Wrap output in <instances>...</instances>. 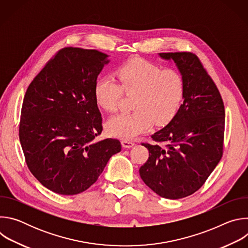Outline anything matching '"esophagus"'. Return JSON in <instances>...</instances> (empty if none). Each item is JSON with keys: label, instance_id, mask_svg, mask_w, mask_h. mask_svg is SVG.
I'll use <instances>...</instances> for the list:
<instances>
[{"label": "esophagus", "instance_id": "obj_1", "mask_svg": "<svg viewBox=\"0 0 248 248\" xmlns=\"http://www.w3.org/2000/svg\"><path fill=\"white\" fill-rule=\"evenodd\" d=\"M122 145L124 148H131L134 146V142H132V141L127 140V139H124V140H122Z\"/></svg>", "mask_w": 248, "mask_h": 248}]
</instances>
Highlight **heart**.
<instances>
[{
	"label": "heart",
	"mask_w": 248,
	"mask_h": 248,
	"mask_svg": "<svg viewBox=\"0 0 248 248\" xmlns=\"http://www.w3.org/2000/svg\"><path fill=\"white\" fill-rule=\"evenodd\" d=\"M185 93L182 75L174 69H162L145 60L134 59L124 63L117 73V81L99 78L94 95L99 107L107 112L120 109L124 94L133 96L128 114L112 117L107 123L109 133L131 139L153 124L169 123L179 111Z\"/></svg>",
	"instance_id": "1"
}]
</instances>
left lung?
Masks as SVG:
<instances>
[{"instance_id": "8db88e82", "label": "left lung", "mask_w": 248, "mask_h": 248, "mask_svg": "<svg viewBox=\"0 0 248 248\" xmlns=\"http://www.w3.org/2000/svg\"><path fill=\"white\" fill-rule=\"evenodd\" d=\"M172 60L184 78V103L162 129L142 143L148 151L140 178L164 198L180 199L197 191L223 156L225 107L221 94L199 58L190 52L160 53Z\"/></svg>"}]
</instances>
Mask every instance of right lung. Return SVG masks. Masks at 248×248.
Masks as SVG:
<instances>
[{"label":"right lung","instance_id":"1","mask_svg":"<svg viewBox=\"0 0 248 248\" xmlns=\"http://www.w3.org/2000/svg\"><path fill=\"white\" fill-rule=\"evenodd\" d=\"M107 58L97 50L62 48L25 92L18 133L25 162L58 194L89 188L122 149L118 139L95 140L103 126L94 87Z\"/></svg>","mask_w":248,"mask_h":248}]
</instances>
